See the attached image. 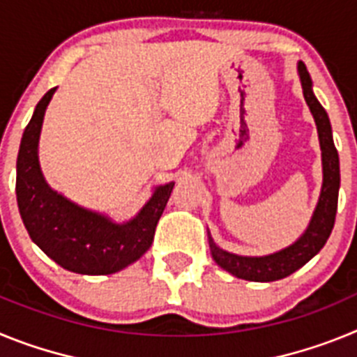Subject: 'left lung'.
<instances>
[{
  "label": "left lung",
  "instance_id": "8db88e82",
  "mask_svg": "<svg viewBox=\"0 0 357 357\" xmlns=\"http://www.w3.org/2000/svg\"><path fill=\"white\" fill-rule=\"evenodd\" d=\"M298 73H301L304 98L305 102H307L309 109H311V112H313V118L317 121L318 128V137H320L321 164H324V185H321L320 200H318L313 220L309 223L304 236L296 243H293L291 247L275 252L272 255H264V257H241V255L229 254V252L218 248L213 243V239H209L214 261L223 270L230 272L232 275L239 277V279L254 280V282H272V280L284 279V277L296 272L298 268L304 266L307 261L313 259L314 255L324 248V245L329 239L331 232H333L336 211H338V150L334 146L329 116H327L326 109L320 105V102L314 98L313 89H311V78H309V73L305 69L304 62L298 64Z\"/></svg>",
  "mask_w": 357,
  "mask_h": 357
}]
</instances>
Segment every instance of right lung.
<instances>
[{"label": "right lung", "mask_w": 357, "mask_h": 357, "mask_svg": "<svg viewBox=\"0 0 357 357\" xmlns=\"http://www.w3.org/2000/svg\"><path fill=\"white\" fill-rule=\"evenodd\" d=\"M53 93L55 87L40 98L19 146L15 176L19 213L30 238L56 264L84 275L116 273L151 247L157 222L175 184L160 185L141 213L125 225H116L53 193L43 178L37 157L44 110Z\"/></svg>", "instance_id": "add662e5"}]
</instances>
